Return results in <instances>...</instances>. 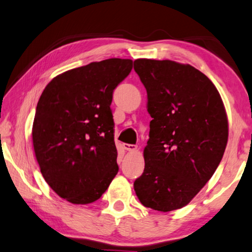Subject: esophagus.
Here are the masks:
<instances>
[{"label": "esophagus", "instance_id": "obj_1", "mask_svg": "<svg viewBox=\"0 0 252 252\" xmlns=\"http://www.w3.org/2000/svg\"><path fill=\"white\" fill-rule=\"evenodd\" d=\"M124 148L126 149V151L128 152H134L136 148H137V146L136 145H133V144H124Z\"/></svg>", "mask_w": 252, "mask_h": 252}]
</instances>
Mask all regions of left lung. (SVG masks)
<instances>
[{
	"label": "left lung",
	"instance_id": "8db88e82",
	"mask_svg": "<svg viewBox=\"0 0 252 252\" xmlns=\"http://www.w3.org/2000/svg\"><path fill=\"white\" fill-rule=\"evenodd\" d=\"M152 121L145 168L134 189L145 207L171 211L190 202L222 159L228 119L221 97L200 70L174 61L139 59Z\"/></svg>",
	"mask_w": 252,
	"mask_h": 252
}]
</instances>
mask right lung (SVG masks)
Segmentation results:
<instances>
[{
    "label": "right lung",
    "instance_id": "1",
    "mask_svg": "<svg viewBox=\"0 0 252 252\" xmlns=\"http://www.w3.org/2000/svg\"><path fill=\"white\" fill-rule=\"evenodd\" d=\"M131 68V60L93 62L54 77L39 97L35 156L48 186L72 204L99 199L118 173L110 104Z\"/></svg>",
    "mask_w": 252,
    "mask_h": 252
}]
</instances>
